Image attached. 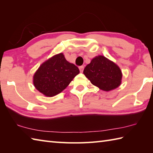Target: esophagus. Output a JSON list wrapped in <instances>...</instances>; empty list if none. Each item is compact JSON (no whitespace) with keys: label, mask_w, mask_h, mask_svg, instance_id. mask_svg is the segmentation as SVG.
I'll return each mask as SVG.
<instances>
[{"label":"esophagus","mask_w":153,"mask_h":153,"mask_svg":"<svg viewBox=\"0 0 153 153\" xmlns=\"http://www.w3.org/2000/svg\"><path fill=\"white\" fill-rule=\"evenodd\" d=\"M79 69L80 70L81 72H82V71H83V69H84V66H81L79 67Z\"/></svg>","instance_id":"34e87169"}]
</instances>
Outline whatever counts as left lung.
<instances>
[{
    "label": "left lung",
    "instance_id": "left-lung-1",
    "mask_svg": "<svg viewBox=\"0 0 153 153\" xmlns=\"http://www.w3.org/2000/svg\"><path fill=\"white\" fill-rule=\"evenodd\" d=\"M83 74L94 85L106 91L121 84L122 74L120 68L103 56L94 58L85 68Z\"/></svg>",
    "mask_w": 153,
    "mask_h": 153
}]
</instances>
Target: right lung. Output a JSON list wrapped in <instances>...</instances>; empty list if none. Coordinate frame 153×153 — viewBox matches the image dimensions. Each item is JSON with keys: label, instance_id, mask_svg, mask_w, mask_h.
Returning <instances> with one entry per match:
<instances>
[{"label": "right lung", "instance_id": "right-lung-1", "mask_svg": "<svg viewBox=\"0 0 153 153\" xmlns=\"http://www.w3.org/2000/svg\"><path fill=\"white\" fill-rule=\"evenodd\" d=\"M79 73V68L60 53L41 64L33 76V84L45 96L53 97L62 91Z\"/></svg>", "mask_w": 153, "mask_h": 153}]
</instances>
